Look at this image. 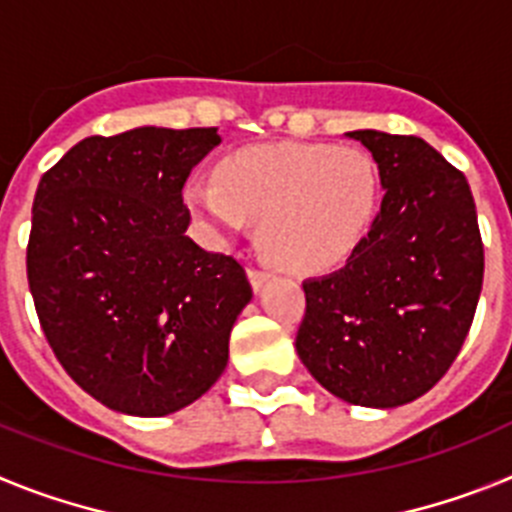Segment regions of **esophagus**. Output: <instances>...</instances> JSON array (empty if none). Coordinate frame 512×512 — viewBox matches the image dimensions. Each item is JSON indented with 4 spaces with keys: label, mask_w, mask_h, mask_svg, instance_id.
<instances>
[{
    "label": "esophagus",
    "mask_w": 512,
    "mask_h": 512,
    "mask_svg": "<svg viewBox=\"0 0 512 512\" xmlns=\"http://www.w3.org/2000/svg\"><path fill=\"white\" fill-rule=\"evenodd\" d=\"M269 279H271V274L266 269H253V266H251V269H248V282H251V287L256 289V292H259V289L264 287V284L269 282Z\"/></svg>",
    "instance_id": "34e87169"
}]
</instances>
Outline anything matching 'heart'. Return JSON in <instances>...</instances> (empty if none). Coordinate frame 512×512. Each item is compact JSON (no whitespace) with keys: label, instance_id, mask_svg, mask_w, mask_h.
Returning <instances> with one entry per match:
<instances>
[{"label":"heart","instance_id":"heart-1","mask_svg":"<svg viewBox=\"0 0 512 512\" xmlns=\"http://www.w3.org/2000/svg\"><path fill=\"white\" fill-rule=\"evenodd\" d=\"M184 202L212 241H233L259 220V246L297 274L341 266L382 205L379 166L356 146L264 143L225 156L215 182L194 176Z\"/></svg>","mask_w":512,"mask_h":512}]
</instances>
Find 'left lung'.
<instances>
[{
    "mask_svg": "<svg viewBox=\"0 0 512 512\" xmlns=\"http://www.w3.org/2000/svg\"><path fill=\"white\" fill-rule=\"evenodd\" d=\"M382 207L333 274L302 282L297 356L330 395L364 408L418 400L449 372L474 320L485 248L469 184L415 135L354 130Z\"/></svg>",
    "mask_w": 512,
    "mask_h": 512,
    "instance_id": "8db88e82",
    "label": "left lung"
}]
</instances>
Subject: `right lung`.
Returning a JSON list of instances; mask_svg holds the SVG:
<instances>
[{
	"instance_id": "right-lung-1",
	"label": "right lung",
	"mask_w": 512,
	"mask_h": 512,
	"mask_svg": "<svg viewBox=\"0 0 512 512\" xmlns=\"http://www.w3.org/2000/svg\"><path fill=\"white\" fill-rule=\"evenodd\" d=\"M217 128H135L76 143L33 202L27 282L69 377L110 410L161 418L228 366L246 271L187 235L182 189Z\"/></svg>"
}]
</instances>
